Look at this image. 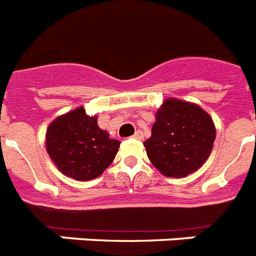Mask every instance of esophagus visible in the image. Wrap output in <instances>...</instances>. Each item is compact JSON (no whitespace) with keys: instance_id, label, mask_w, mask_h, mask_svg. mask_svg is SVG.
I'll return each instance as SVG.
<instances>
[{"instance_id":"1","label":"esophagus","mask_w":256,"mask_h":256,"mask_svg":"<svg viewBox=\"0 0 256 256\" xmlns=\"http://www.w3.org/2000/svg\"><path fill=\"white\" fill-rule=\"evenodd\" d=\"M134 138H136V140H142V138H144V136H142V132H141V130H138V132L134 134Z\"/></svg>"}]
</instances>
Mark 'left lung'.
I'll list each match as a JSON object with an SVG mask.
<instances>
[{
  "label": "left lung",
  "mask_w": 256,
  "mask_h": 256,
  "mask_svg": "<svg viewBox=\"0 0 256 256\" xmlns=\"http://www.w3.org/2000/svg\"><path fill=\"white\" fill-rule=\"evenodd\" d=\"M216 134L214 122L204 108L168 98L157 110L152 134L144 146L148 158L161 174L181 178L206 162Z\"/></svg>",
  "instance_id": "1"
}]
</instances>
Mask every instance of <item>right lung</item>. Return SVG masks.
<instances>
[{
    "mask_svg": "<svg viewBox=\"0 0 256 256\" xmlns=\"http://www.w3.org/2000/svg\"><path fill=\"white\" fill-rule=\"evenodd\" d=\"M120 141L110 138L98 126V116H88L84 107L55 118L46 130V150L64 176L78 181L99 177L112 164Z\"/></svg>",
    "mask_w": 256,
    "mask_h": 256,
    "instance_id": "1",
    "label": "right lung"
}]
</instances>
